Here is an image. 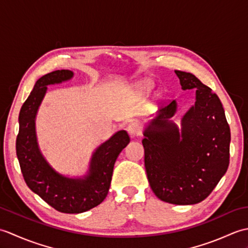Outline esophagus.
<instances>
[{
    "label": "esophagus",
    "instance_id": "esophagus-1",
    "mask_svg": "<svg viewBox=\"0 0 248 248\" xmlns=\"http://www.w3.org/2000/svg\"><path fill=\"white\" fill-rule=\"evenodd\" d=\"M127 130H128L129 134L132 136V138H136V136H140V133H141L140 127V124L138 123H131V124H129Z\"/></svg>",
    "mask_w": 248,
    "mask_h": 248
}]
</instances>
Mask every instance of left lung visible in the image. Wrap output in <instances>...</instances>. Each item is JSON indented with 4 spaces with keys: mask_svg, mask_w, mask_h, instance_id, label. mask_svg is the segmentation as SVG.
Wrapping results in <instances>:
<instances>
[{
    "mask_svg": "<svg viewBox=\"0 0 248 248\" xmlns=\"http://www.w3.org/2000/svg\"><path fill=\"white\" fill-rule=\"evenodd\" d=\"M182 89H196V102L181 120L171 123L177 104L159 110L143 140L145 168L155 196L173 204L207 198L229 166L230 128L217 93L189 72L175 70Z\"/></svg>",
    "mask_w": 248,
    "mask_h": 248,
    "instance_id": "1",
    "label": "left lung"
}]
</instances>
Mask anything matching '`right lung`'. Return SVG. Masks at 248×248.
I'll use <instances>...</instances> for the list:
<instances>
[{
    "instance_id": "obj_1",
    "label": "right lung",
    "mask_w": 248,
    "mask_h": 248,
    "mask_svg": "<svg viewBox=\"0 0 248 248\" xmlns=\"http://www.w3.org/2000/svg\"><path fill=\"white\" fill-rule=\"evenodd\" d=\"M72 76L70 70H56L36 82L20 109L19 133L16 140V151L26 186L62 213H82L103 202L108 193L116 159L130 141L125 131L115 133L94 151L88 175L83 179L62 176L46 163L37 145V109L43 101L46 85L67 81Z\"/></svg>"
}]
</instances>
